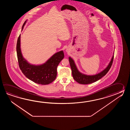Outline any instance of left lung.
I'll return each instance as SVG.
<instances>
[{
  "label": "left lung",
  "mask_w": 130,
  "mask_h": 130,
  "mask_svg": "<svg viewBox=\"0 0 130 130\" xmlns=\"http://www.w3.org/2000/svg\"><path fill=\"white\" fill-rule=\"evenodd\" d=\"M114 55L111 58L110 63L109 64L108 66L102 72H100L98 74L89 76L83 74L78 71L77 67L74 63V62L71 58L69 57V61L71 68L72 69V75L74 80L80 84L87 85L91 83H94L95 82L99 80L104 77L108 72L110 69L111 66L113 63Z\"/></svg>",
  "instance_id": "left-lung-1"
}]
</instances>
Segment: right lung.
Masks as SVG:
<instances>
[{
	"mask_svg": "<svg viewBox=\"0 0 130 130\" xmlns=\"http://www.w3.org/2000/svg\"><path fill=\"white\" fill-rule=\"evenodd\" d=\"M26 21L22 26V29ZM17 57L20 69L28 79L34 83L45 85L52 83L57 75V67L60 61L64 58L63 51L56 53L48 61L40 66H34L29 64L23 58L20 50V34L17 41Z\"/></svg>",
	"mask_w": 130,
	"mask_h": 130,
	"instance_id": "obj_1",
	"label": "right lung"
}]
</instances>
